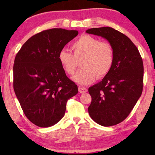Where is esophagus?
<instances>
[{"label": "esophagus", "instance_id": "esophagus-1", "mask_svg": "<svg viewBox=\"0 0 155 155\" xmlns=\"http://www.w3.org/2000/svg\"><path fill=\"white\" fill-rule=\"evenodd\" d=\"M78 91H79L80 94L86 93L87 92V89L84 87H81V86H79V87H78Z\"/></svg>", "mask_w": 155, "mask_h": 155}]
</instances>
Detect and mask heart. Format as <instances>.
<instances>
[{
    "label": "heart",
    "mask_w": 155,
    "mask_h": 155,
    "mask_svg": "<svg viewBox=\"0 0 155 155\" xmlns=\"http://www.w3.org/2000/svg\"><path fill=\"white\" fill-rule=\"evenodd\" d=\"M74 55L62 49L58 54V61L67 74L72 75L81 61V68L72 80L80 85L90 84L96 78L105 77L111 70L114 61V52L108 42L101 41L98 39L89 35H83L72 46Z\"/></svg>",
    "instance_id": "b5f03b06"
}]
</instances>
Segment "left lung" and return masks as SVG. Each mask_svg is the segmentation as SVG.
<instances>
[{"mask_svg":"<svg viewBox=\"0 0 155 155\" xmlns=\"http://www.w3.org/2000/svg\"><path fill=\"white\" fill-rule=\"evenodd\" d=\"M86 33L101 36L114 52L111 70L101 82L89 88L91 118L103 127L124 120L132 111L143 90V65L138 49L124 34L107 27L92 28Z\"/></svg>","mask_w":155,"mask_h":155,"instance_id":"obj_1","label":"left lung"}]
</instances>
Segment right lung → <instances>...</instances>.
Listing matches in <instances>:
<instances>
[{
	"instance_id": "obj_1",
	"label": "right lung",
	"mask_w": 155,
	"mask_h": 155,
	"mask_svg": "<svg viewBox=\"0 0 155 155\" xmlns=\"http://www.w3.org/2000/svg\"><path fill=\"white\" fill-rule=\"evenodd\" d=\"M78 31L51 28L37 33L21 47L14 60V89L26 117L40 127L57 124L68 100L78 93L58 61V54Z\"/></svg>"
}]
</instances>
